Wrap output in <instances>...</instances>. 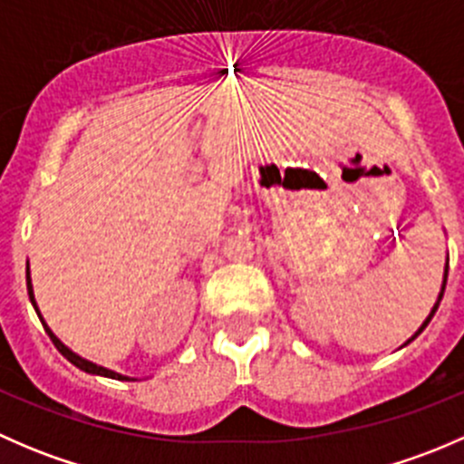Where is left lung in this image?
I'll list each match as a JSON object with an SVG mask.
<instances>
[{
  "label": "left lung",
  "mask_w": 464,
  "mask_h": 464,
  "mask_svg": "<svg viewBox=\"0 0 464 464\" xmlns=\"http://www.w3.org/2000/svg\"><path fill=\"white\" fill-rule=\"evenodd\" d=\"M447 271H449V258H447V269H444V280H442V289H440V296H438V301H435V305H433L431 314H429V316H427V321H424V323H422V325H420V330H418V332H415V334H413V336H411V339H409V341H406V343H411V341H413V339H415V336H418V334H422V330H424V327H427V325H429V321H431V319H433L435 310H438L440 301H442V294H444V285H447ZM406 343H404V345H406Z\"/></svg>",
  "instance_id": "1"
}]
</instances>
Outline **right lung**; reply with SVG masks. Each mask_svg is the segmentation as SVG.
I'll list each match as a JSON object with an SVG mask.
<instances>
[{
    "instance_id": "1",
    "label": "right lung",
    "mask_w": 464,
    "mask_h": 464,
    "mask_svg": "<svg viewBox=\"0 0 464 464\" xmlns=\"http://www.w3.org/2000/svg\"><path fill=\"white\" fill-rule=\"evenodd\" d=\"M26 287H29V298H31V303H33V307H35V312H37V316H40V321H42V325H44V330H46V334H49V339L53 341V345L55 348L60 350V354H63V357H67L69 362L73 363V366L76 368H81V371H85V372H89V375H101V377H110V379H121V382H125V379H128L130 382V377H125V375H119V372H114V371H107V368H102V366H96V363H92V362H87V359H82V357H78L76 353H72V350L67 348V345L63 343V341L58 339V336L53 334V332H51V327L46 325L44 323V319H42V314H40V310H37V305H35V296H33V285H31V276H29V271H26Z\"/></svg>"
}]
</instances>
